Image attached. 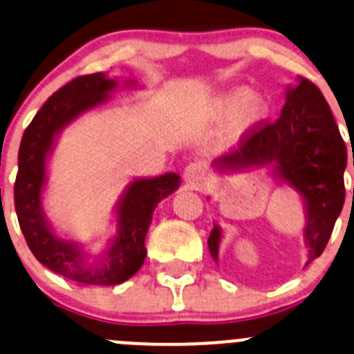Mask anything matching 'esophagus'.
<instances>
[{"label":"esophagus","instance_id":"1","mask_svg":"<svg viewBox=\"0 0 354 354\" xmlns=\"http://www.w3.org/2000/svg\"><path fill=\"white\" fill-rule=\"evenodd\" d=\"M183 178L192 187H198L205 180V166L201 162H192L185 167Z\"/></svg>","mask_w":354,"mask_h":354}]
</instances>
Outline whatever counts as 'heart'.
<instances>
[{
  "instance_id": "1",
  "label": "heart",
  "mask_w": 354,
  "mask_h": 354,
  "mask_svg": "<svg viewBox=\"0 0 354 354\" xmlns=\"http://www.w3.org/2000/svg\"><path fill=\"white\" fill-rule=\"evenodd\" d=\"M272 98L247 86H233L212 95L205 104V118L216 124L226 122V142L239 143L259 129L272 114Z\"/></svg>"
}]
</instances>
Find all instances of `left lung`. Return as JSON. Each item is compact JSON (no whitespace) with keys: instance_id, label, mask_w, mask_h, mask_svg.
<instances>
[{"instance_id":"8db88e82","label":"left lung","mask_w":354,"mask_h":354,"mask_svg":"<svg viewBox=\"0 0 354 354\" xmlns=\"http://www.w3.org/2000/svg\"><path fill=\"white\" fill-rule=\"evenodd\" d=\"M346 143L330 107L317 86L301 77L287 86L279 121L266 124L240 142V150L212 160L218 174L266 167L277 181L296 192L304 211L303 240L308 261L324 252L344 205ZM221 226H212L207 245L219 261Z\"/></svg>"}]
</instances>
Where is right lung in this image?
Instances as JSON below:
<instances>
[{
    "label": "right lung",
    "mask_w": 354,
    "mask_h": 354,
    "mask_svg": "<svg viewBox=\"0 0 354 354\" xmlns=\"http://www.w3.org/2000/svg\"><path fill=\"white\" fill-rule=\"evenodd\" d=\"M119 79L105 72L81 75L51 95L26 129L19 150L15 181V211L30 252L51 272L90 286H115L131 279L145 261V236L153 211L162 198L178 190L181 176H136L126 185L114 205L115 230L98 254L58 232L48 219L43 194L48 183V164L60 133L86 112L111 102ZM122 88H140L135 79H124Z\"/></svg>",
    "instance_id": "1"
}]
</instances>
